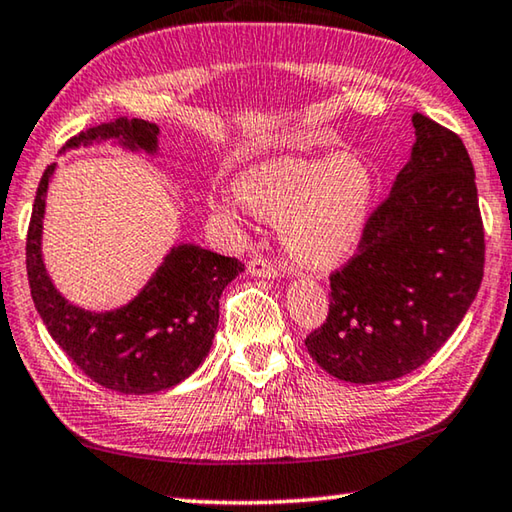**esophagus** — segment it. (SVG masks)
<instances>
[{"mask_svg": "<svg viewBox=\"0 0 512 512\" xmlns=\"http://www.w3.org/2000/svg\"><path fill=\"white\" fill-rule=\"evenodd\" d=\"M248 273L255 275V278H278L280 269L266 257H253L248 262Z\"/></svg>", "mask_w": 512, "mask_h": 512, "instance_id": "obj_1", "label": "esophagus"}]
</instances>
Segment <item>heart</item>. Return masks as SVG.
<instances>
[{"label":"heart","instance_id":"1","mask_svg":"<svg viewBox=\"0 0 512 512\" xmlns=\"http://www.w3.org/2000/svg\"><path fill=\"white\" fill-rule=\"evenodd\" d=\"M378 175L367 159L275 157L239 177L237 193L216 191L212 207L234 223L255 214L280 223L289 257L307 269L335 266L360 246L378 200Z\"/></svg>","mask_w":512,"mask_h":512}]
</instances>
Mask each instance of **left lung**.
<instances>
[{"label": "left lung", "instance_id": "8db88e82", "mask_svg": "<svg viewBox=\"0 0 512 512\" xmlns=\"http://www.w3.org/2000/svg\"><path fill=\"white\" fill-rule=\"evenodd\" d=\"M415 145L358 255L330 275L326 323L305 339L346 383H385L440 351L483 280L485 234L465 143L415 113Z\"/></svg>", "mask_w": 512, "mask_h": 512}]
</instances>
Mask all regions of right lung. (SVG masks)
Wrapping results in <instances>:
<instances>
[{
    "label": "right lung",
    "mask_w": 512,
    "mask_h": 512,
    "mask_svg": "<svg viewBox=\"0 0 512 512\" xmlns=\"http://www.w3.org/2000/svg\"><path fill=\"white\" fill-rule=\"evenodd\" d=\"M159 127L118 118L86 129L68 148L118 141L127 150L154 154ZM56 164L40 177L27 232V275L31 298L52 339L97 385L120 394L164 392L191 376L207 358L218 326V298L243 271L234 257L216 255L196 243L170 248L139 296L109 312L68 303L43 262L45 196Z\"/></svg>",
    "instance_id": "add662e5"
}]
</instances>
